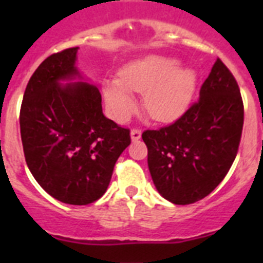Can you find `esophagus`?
<instances>
[{"label":"esophagus","instance_id":"esophagus-1","mask_svg":"<svg viewBox=\"0 0 263 263\" xmlns=\"http://www.w3.org/2000/svg\"><path fill=\"white\" fill-rule=\"evenodd\" d=\"M141 130L138 129V127H134V129H132V132H130V137H132V139L133 141H138L139 138H141Z\"/></svg>","mask_w":263,"mask_h":263}]
</instances>
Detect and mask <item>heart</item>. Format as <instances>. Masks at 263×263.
I'll list each match as a JSON object with an SVG mask.
<instances>
[{
	"mask_svg": "<svg viewBox=\"0 0 263 263\" xmlns=\"http://www.w3.org/2000/svg\"><path fill=\"white\" fill-rule=\"evenodd\" d=\"M196 80L194 69L179 68L176 59L150 55L125 66L120 80L106 83V101L113 117L124 121L137 106L133 92L145 93L143 105L150 117L170 122L188 108Z\"/></svg>",
	"mask_w": 263,
	"mask_h": 263,
	"instance_id": "heart-1",
	"label": "heart"
}]
</instances>
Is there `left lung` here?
Instances as JSON below:
<instances>
[{
    "label": "left lung",
    "instance_id": "8db88e82",
    "mask_svg": "<svg viewBox=\"0 0 263 263\" xmlns=\"http://www.w3.org/2000/svg\"><path fill=\"white\" fill-rule=\"evenodd\" d=\"M242 126L240 88L217 58L199 100L173 124L142 133L158 192L178 205L208 196L236 159Z\"/></svg>",
    "mask_w": 263,
    "mask_h": 263
}]
</instances>
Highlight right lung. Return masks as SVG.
I'll list each match as a JSON object with an SVG mask.
<instances>
[{
  "mask_svg": "<svg viewBox=\"0 0 263 263\" xmlns=\"http://www.w3.org/2000/svg\"><path fill=\"white\" fill-rule=\"evenodd\" d=\"M78 47L52 53L27 83L20 113L23 154L41 187L57 200L87 205L110 183L130 130L103 115L101 93L88 83L60 85L79 76Z\"/></svg>",
  "mask_w": 263,
  "mask_h": 263,
  "instance_id": "right-lung-1",
  "label": "right lung"
}]
</instances>
